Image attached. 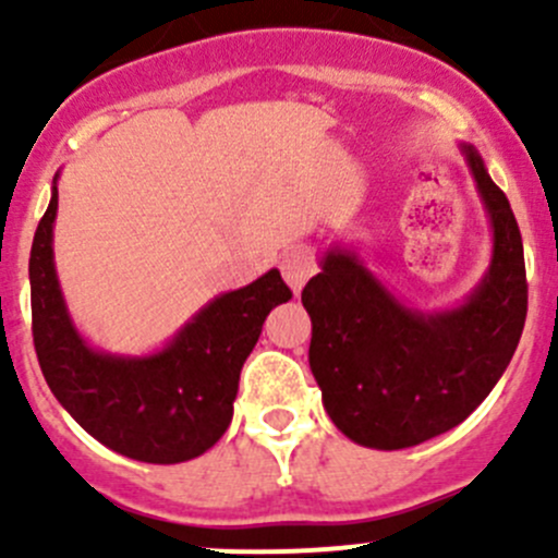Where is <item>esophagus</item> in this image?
I'll return each mask as SVG.
<instances>
[{"label": "esophagus", "instance_id": "obj_1", "mask_svg": "<svg viewBox=\"0 0 558 558\" xmlns=\"http://www.w3.org/2000/svg\"><path fill=\"white\" fill-rule=\"evenodd\" d=\"M280 269H283V278L286 283L294 289V294H300L302 289H305L307 280L315 275V258L311 251H305V247H300V251H289L283 256V262H280Z\"/></svg>", "mask_w": 558, "mask_h": 558}]
</instances>
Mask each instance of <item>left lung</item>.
<instances>
[{
  "instance_id": "1",
  "label": "left lung",
  "mask_w": 558,
  "mask_h": 558,
  "mask_svg": "<svg viewBox=\"0 0 558 558\" xmlns=\"http://www.w3.org/2000/svg\"><path fill=\"white\" fill-rule=\"evenodd\" d=\"M461 150L494 229L488 272L464 305L410 311L345 247L326 251L320 272L302 291L324 408L359 446L399 451L459 426L519 348L526 320L519 223L477 150Z\"/></svg>"
}]
</instances>
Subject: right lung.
Listing matches in <instances>:
<instances>
[{
	"mask_svg": "<svg viewBox=\"0 0 558 558\" xmlns=\"http://www.w3.org/2000/svg\"><path fill=\"white\" fill-rule=\"evenodd\" d=\"M50 194L29 258L32 335L45 380L61 408L110 451L148 464H178L216 446L232 424L240 369L264 318L291 300L278 269L216 296L167 348L150 356L94 351L66 313L53 267Z\"/></svg>",
	"mask_w": 558,
	"mask_h": 558,
	"instance_id": "obj_1",
	"label": "right lung"
}]
</instances>
